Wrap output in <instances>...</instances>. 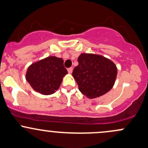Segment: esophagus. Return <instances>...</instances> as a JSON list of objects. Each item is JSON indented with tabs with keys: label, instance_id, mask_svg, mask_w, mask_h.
I'll use <instances>...</instances> for the list:
<instances>
[{
	"label": "esophagus",
	"instance_id": "esophagus-1",
	"mask_svg": "<svg viewBox=\"0 0 148 148\" xmlns=\"http://www.w3.org/2000/svg\"><path fill=\"white\" fill-rule=\"evenodd\" d=\"M73 68H68V73H70V74L72 73H73Z\"/></svg>",
	"mask_w": 148,
	"mask_h": 148
}]
</instances>
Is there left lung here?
Masks as SVG:
<instances>
[{"label":"left lung","mask_w":148,"mask_h":148,"mask_svg":"<svg viewBox=\"0 0 148 148\" xmlns=\"http://www.w3.org/2000/svg\"><path fill=\"white\" fill-rule=\"evenodd\" d=\"M77 61L73 77L79 90L87 98L99 97L114 87L118 71L110 59L99 54L81 53Z\"/></svg>","instance_id":"8db88e82"}]
</instances>
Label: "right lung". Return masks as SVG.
<instances>
[{
    "mask_svg": "<svg viewBox=\"0 0 148 148\" xmlns=\"http://www.w3.org/2000/svg\"><path fill=\"white\" fill-rule=\"evenodd\" d=\"M67 74L63 58L51 56L32 63L27 70L25 78L36 92L50 95L58 90Z\"/></svg>",
    "mask_w": 148,
    "mask_h": 148,
    "instance_id": "add662e5",
    "label": "right lung"
}]
</instances>
